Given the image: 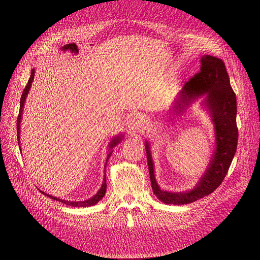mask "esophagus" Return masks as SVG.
Masks as SVG:
<instances>
[{
	"label": "esophagus",
	"mask_w": 260,
	"mask_h": 260,
	"mask_svg": "<svg viewBox=\"0 0 260 260\" xmlns=\"http://www.w3.org/2000/svg\"><path fill=\"white\" fill-rule=\"evenodd\" d=\"M129 128L133 132L143 133V132H145V130L147 128V122L143 117L137 115V116H134L131 119V122L129 124Z\"/></svg>",
	"instance_id": "34e87169"
}]
</instances>
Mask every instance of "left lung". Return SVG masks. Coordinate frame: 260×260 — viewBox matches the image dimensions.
Returning <instances> with one entry per match:
<instances>
[{
	"label": "left lung",
	"mask_w": 260,
	"mask_h": 260,
	"mask_svg": "<svg viewBox=\"0 0 260 260\" xmlns=\"http://www.w3.org/2000/svg\"><path fill=\"white\" fill-rule=\"evenodd\" d=\"M200 71L184 83L173 106V115H182L191 103L203 98L201 105L208 111L215 131V150L204 174L193 189L185 192L162 190L154 175V163L148 141H145L151 187L157 198L166 204L184 205L211 194L222 183L238 141L236 96L222 60L210 55L201 57Z\"/></svg>",
	"instance_id": "1"
}]
</instances>
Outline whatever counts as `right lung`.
Wrapping results in <instances>:
<instances>
[{
	"label": "right lung",
	"instance_id": "1",
	"mask_svg": "<svg viewBox=\"0 0 260 260\" xmlns=\"http://www.w3.org/2000/svg\"><path fill=\"white\" fill-rule=\"evenodd\" d=\"M70 47H72L73 49H75L74 45H70ZM34 76H35V70L33 69L32 70V72H31V76H30V79H29V81H28V84H27V86L25 87V89H24V91H23V94H22V97H21V101H20V111H19V116H18V119H17V138H18V143L20 144V124H21V121H22V114H23V109H24V105H25V102H26V98H27V96H28V94H29V91H30V88H31V85H32V83H33V81H34ZM124 138V135H122V134H120V135H117L116 137H114L113 139H112L111 141H110V143H109V150H108V155H107V159H106V163H105V168H106V165H107V161H108V159L110 158V156H111L112 152H113V148L115 147V146H117V144H119L121 141H122V139ZM20 147V150H21V146H19ZM106 171V170H105ZM106 189H107V184H106V173H105V175H104V178H103V183H102V186H101V188L99 189V191L93 196V197H91V198H89V199H87V200H84V201H68V200H64V199H60V198H57V197H55V196H52V195H49V194H47V193H45V192H43V191H41L40 190V192H42L44 195H46V196H48V197H50V198H52V199H54V200H56V201H59V202H62V203H64V204H66V205H69V206H73V207H88V206H93V205H95L96 203H98L103 197H104V195H105V193H106Z\"/></svg>",
	"mask_w": 260,
	"mask_h": 260
}]
</instances>
